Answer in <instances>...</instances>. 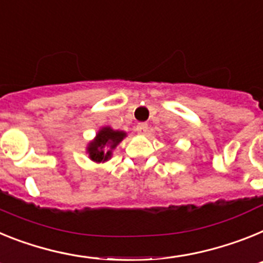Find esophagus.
I'll return each mask as SVG.
<instances>
[{"instance_id": "1", "label": "esophagus", "mask_w": 263, "mask_h": 263, "mask_svg": "<svg viewBox=\"0 0 263 263\" xmlns=\"http://www.w3.org/2000/svg\"><path fill=\"white\" fill-rule=\"evenodd\" d=\"M136 131H138V134H147L148 132V124H145V123H139L138 125H136Z\"/></svg>"}]
</instances>
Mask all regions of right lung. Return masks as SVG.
Masks as SVG:
<instances>
[{
  "instance_id": "obj_1",
  "label": "right lung",
  "mask_w": 263,
  "mask_h": 263,
  "mask_svg": "<svg viewBox=\"0 0 263 263\" xmlns=\"http://www.w3.org/2000/svg\"><path fill=\"white\" fill-rule=\"evenodd\" d=\"M124 136V132L114 131L108 127L102 129L97 135V139L92 143H90L87 148L91 160L97 161V163L108 160L111 156V149H114L123 140Z\"/></svg>"
}]
</instances>
